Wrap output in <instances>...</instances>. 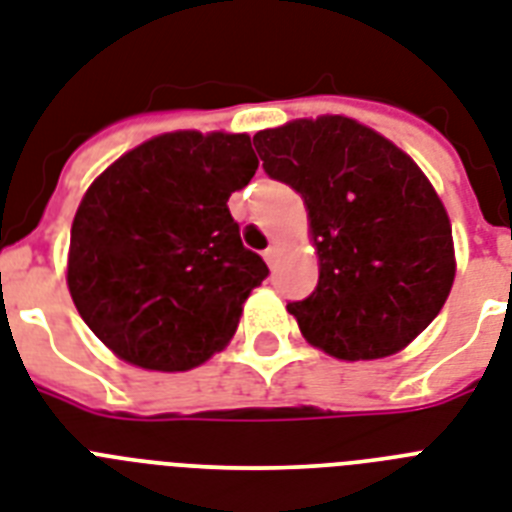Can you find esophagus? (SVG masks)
<instances>
[{
  "mask_svg": "<svg viewBox=\"0 0 512 512\" xmlns=\"http://www.w3.org/2000/svg\"><path fill=\"white\" fill-rule=\"evenodd\" d=\"M263 257H265V263H268L270 268H276V263H278V247H276V244H270V247L263 252Z\"/></svg>",
  "mask_w": 512,
  "mask_h": 512,
  "instance_id": "obj_1",
  "label": "esophagus"
}]
</instances>
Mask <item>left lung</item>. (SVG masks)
<instances>
[{
	"instance_id": "1",
	"label": "left lung",
	"mask_w": 512,
	"mask_h": 512,
	"mask_svg": "<svg viewBox=\"0 0 512 512\" xmlns=\"http://www.w3.org/2000/svg\"><path fill=\"white\" fill-rule=\"evenodd\" d=\"M270 178L302 194L321 276L289 302L339 360H378L434 321L455 281L452 226L423 170L357 120L323 115L255 134Z\"/></svg>"
}]
</instances>
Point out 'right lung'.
Segmentation results:
<instances>
[{
    "mask_svg": "<svg viewBox=\"0 0 512 512\" xmlns=\"http://www.w3.org/2000/svg\"><path fill=\"white\" fill-rule=\"evenodd\" d=\"M255 170L247 134L176 131L89 186L70 228L68 289L120 360L191 371L231 342L244 299L268 276L226 205Z\"/></svg>",
    "mask_w": 512,
    "mask_h": 512,
    "instance_id": "right-lung-1",
    "label": "right lung"
}]
</instances>
